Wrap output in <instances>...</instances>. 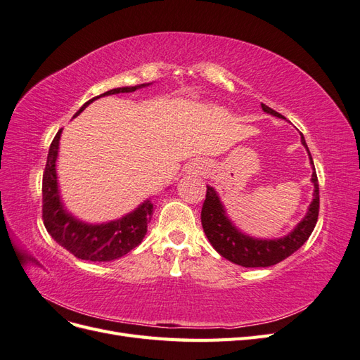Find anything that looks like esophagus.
I'll list each match as a JSON object with an SVG mask.
<instances>
[{"label": "esophagus", "instance_id": "1", "mask_svg": "<svg viewBox=\"0 0 360 360\" xmlns=\"http://www.w3.org/2000/svg\"><path fill=\"white\" fill-rule=\"evenodd\" d=\"M205 169L204 163L201 160H192L189 162V165L186 167V172L192 174V176H200V174Z\"/></svg>", "mask_w": 360, "mask_h": 360}]
</instances>
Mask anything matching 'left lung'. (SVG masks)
Here are the masks:
<instances>
[{
    "mask_svg": "<svg viewBox=\"0 0 360 360\" xmlns=\"http://www.w3.org/2000/svg\"><path fill=\"white\" fill-rule=\"evenodd\" d=\"M261 108L271 115L282 118L279 112L271 110L267 105L261 103ZM302 135V134H300ZM302 144L308 150L304 138L302 135ZM309 153V150H308ZM309 159L312 163V183H314V200L309 205L308 214L303 217V221L294 228V231L282 238L275 240H258V238L248 237L242 234L237 228L228 219L224 207L217 198L213 188L207 186L205 201L201 210V224L204 233L209 238L212 246L219 252L224 258L231 263H236L243 267H269L275 266L279 261L285 259L291 254L308 240L311 233L314 231L315 224L319 219L320 212V192H319V179L317 172L314 168V162L309 153Z\"/></svg>",
    "mask_w": 360,
    "mask_h": 360,
    "instance_id": "obj_1",
    "label": "left lung"
}]
</instances>
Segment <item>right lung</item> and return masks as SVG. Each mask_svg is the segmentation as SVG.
Instances as JSON below:
<instances>
[{
    "label": "right lung",
    "instance_id": "1",
    "mask_svg": "<svg viewBox=\"0 0 360 360\" xmlns=\"http://www.w3.org/2000/svg\"><path fill=\"white\" fill-rule=\"evenodd\" d=\"M148 84H141L135 86H123V89H114L101 96L93 97L91 101L85 102L81 110L76 112L78 115L93 101L102 96L118 94V93H132L141 86ZM61 129L56 138L52 139L49 147L48 160L45 171H43L41 183V219L45 224L48 233L53 240L66 248L76 258L86 261H112L126 255L134 248H136L147 233V224L151 219L153 204L146 201L141 204L132 213L126 214L118 221H112L101 225H89L78 219H75L63 209L58 195L56 160L58 155Z\"/></svg>",
    "mask_w": 360,
    "mask_h": 360
}]
</instances>
